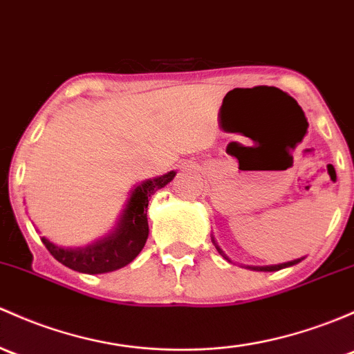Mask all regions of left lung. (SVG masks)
Instances as JSON below:
<instances>
[{"mask_svg":"<svg viewBox=\"0 0 354 354\" xmlns=\"http://www.w3.org/2000/svg\"><path fill=\"white\" fill-rule=\"evenodd\" d=\"M215 243V241H214ZM215 248H217V251L221 252L222 256H225L224 252H222V249L218 248L217 244H215ZM227 258V256H225ZM300 259H295V261H288V263H283V265H274V266H261V268H252V270H258V271H277V270H281V268H286V266H292V265H297V263H299Z\"/></svg>","mask_w":354,"mask_h":354,"instance_id":"1","label":"left lung"}]
</instances>
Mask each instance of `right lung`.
<instances>
[{"mask_svg": "<svg viewBox=\"0 0 354 354\" xmlns=\"http://www.w3.org/2000/svg\"><path fill=\"white\" fill-rule=\"evenodd\" d=\"M174 174V171H169L133 189L117 229L96 244L88 245L86 249H64L54 245L46 237H42V243L59 263L80 273H109L129 265L142 251L147 241L149 198L156 189L166 187Z\"/></svg>", "mask_w": 354, "mask_h": 354, "instance_id": "1", "label": "right lung"}]
</instances>
